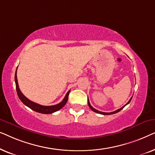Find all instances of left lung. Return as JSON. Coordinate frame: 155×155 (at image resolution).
<instances>
[{
	"label": "left lung",
	"mask_w": 155,
	"mask_h": 155,
	"mask_svg": "<svg viewBox=\"0 0 155 155\" xmlns=\"http://www.w3.org/2000/svg\"><path fill=\"white\" fill-rule=\"evenodd\" d=\"M131 99H132V97H131V98L130 99V100H129L128 101V103L126 104V105L125 106H126L127 104H128L130 102V101H131ZM87 103H88V106H89V107L93 111H94V112H96V113H97V114H102V115H111V114H116V113H118V112H119L120 110H122L123 109H124V108L125 107V106H124V107H121L120 108V109H117L116 110V111H113V112H110V113H106V112H102V111H98V110H97V109H95L94 108H93L92 106H91V104H90V101H89V99H87Z\"/></svg>",
	"instance_id": "left-lung-1"
}]
</instances>
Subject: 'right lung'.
Returning a JSON list of instances; mask_svg holds the SVG:
<instances>
[{
  "label": "right lung",
  "mask_w": 155,
  "mask_h": 155,
  "mask_svg": "<svg viewBox=\"0 0 155 155\" xmlns=\"http://www.w3.org/2000/svg\"><path fill=\"white\" fill-rule=\"evenodd\" d=\"M15 84H16L17 93H18V95L19 98H20V99L21 100V101H22V102L24 104L25 106H27V107L30 108L31 109H32L33 111H37V112H38V113L44 114H52V113H54V112L58 111V110H60L61 108H63V107H64L65 104L68 101L69 93H70V92H71V90H69L68 92H67L66 95L65 96L64 99H63V101L59 104H58L53 105V106H42V105L33 102V101L29 100V99H27V97H25L22 92H21L20 88H19L18 78H17V69L15 71Z\"/></svg>",
  "instance_id": "right-lung-1"
}]
</instances>
